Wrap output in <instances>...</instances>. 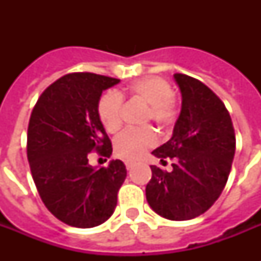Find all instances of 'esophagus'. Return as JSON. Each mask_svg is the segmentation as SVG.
Listing matches in <instances>:
<instances>
[{"label":"esophagus","instance_id":"1","mask_svg":"<svg viewBox=\"0 0 261 261\" xmlns=\"http://www.w3.org/2000/svg\"><path fill=\"white\" fill-rule=\"evenodd\" d=\"M133 167H134V163H131V161H127V163H126L127 169H131Z\"/></svg>","mask_w":261,"mask_h":261}]
</instances>
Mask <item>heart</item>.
Instances as JSON below:
<instances>
[{"instance_id":"b5f03b06","label":"heart","mask_w":261,"mask_h":261,"mask_svg":"<svg viewBox=\"0 0 261 261\" xmlns=\"http://www.w3.org/2000/svg\"><path fill=\"white\" fill-rule=\"evenodd\" d=\"M127 94L149 104L146 112L147 120H153L157 126L168 128L177 120V100L173 96L171 83L163 77L150 75L143 77L127 87ZM123 94L107 92L97 102V115L102 127L108 133H115L122 126ZM157 143V135L150 127L127 128L115 139V154L127 161H134L142 157L143 153Z\"/></svg>"}]
</instances>
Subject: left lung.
Returning <instances> with one entry per match:
<instances>
[{"label": "left lung", "instance_id": "left-lung-1", "mask_svg": "<svg viewBox=\"0 0 261 261\" xmlns=\"http://www.w3.org/2000/svg\"><path fill=\"white\" fill-rule=\"evenodd\" d=\"M181 92V112L172 138L153 154L173 171L151 165L146 199L159 215L187 221L206 213L222 194L236 151L234 127L229 111L199 80L176 73Z\"/></svg>", "mask_w": 261, "mask_h": 261}]
</instances>
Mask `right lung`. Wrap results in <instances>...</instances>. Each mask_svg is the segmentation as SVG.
Returning a JSON list of instances; mask_svg holds the SVG:
<instances>
[{"label": "right lung", "mask_w": 261, "mask_h": 261, "mask_svg": "<svg viewBox=\"0 0 261 261\" xmlns=\"http://www.w3.org/2000/svg\"><path fill=\"white\" fill-rule=\"evenodd\" d=\"M119 81L88 71L63 75L44 89L31 114L27 157L32 178L44 206L69 226H98L118 203L124 164L112 160L94 169L88 161L93 151L112 154L97 102Z\"/></svg>", "instance_id": "1"}]
</instances>
